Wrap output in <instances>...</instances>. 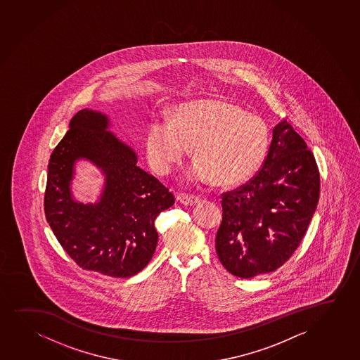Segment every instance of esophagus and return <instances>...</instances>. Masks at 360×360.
Wrapping results in <instances>:
<instances>
[{"label": "esophagus", "instance_id": "1", "mask_svg": "<svg viewBox=\"0 0 360 360\" xmlns=\"http://www.w3.org/2000/svg\"><path fill=\"white\" fill-rule=\"evenodd\" d=\"M177 200L183 204V205H195L196 202H199L200 198L194 194H186V193H181L177 196Z\"/></svg>", "mask_w": 360, "mask_h": 360}]
</instances>
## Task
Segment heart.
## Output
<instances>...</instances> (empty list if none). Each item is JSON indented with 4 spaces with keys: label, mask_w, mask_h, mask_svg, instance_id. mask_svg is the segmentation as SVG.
I'll list each match as a JSON object with an SVG mask.
<instances>
[{
    "label": "heart",
    "mask_w": 360,
    "mask_h": 360,
    "mask_svg": "<svg viewBox=\"0 0 360 360\" xmlns=\"http://www.w3.org/2000/svg\"><path fill=\"white\" fill-rule=\"evenodd\" d=\"M270 131L260 117L233 103L210 100L182 105L172 120H154L145 138L151 167L167 174L193 146L187 181L232 187L252 177L266 158Z\"/></svg>",
    "instance_id": "1"
}]
</instances>
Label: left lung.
<instances>
[{
	"label": "left lung",
	"mask_w": 360,
	"mask_h": 360,
	"mask_svg": "<svg viewBox=\"0 0 360 360\" xmlns=\"http://www.w3.org/2000/svg\"><path fill=\"white\" fill-rule=\"evenodd\" d=\"M272 136L257 174L221 195L216 252L224 269L240 278L282 266L299 247L318 205L320 173L313 153L287 121Z\"/></svg>",
	"instance_id": "obj_1"
}]
</instances>
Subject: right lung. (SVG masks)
Wrapping results in <instances>:
<instances>
[{
    "instance_id": "1",
    "label": "right lung",
    "mask_w": 360,
    "mask_h": 360,
    "mask_svg": "<svg viewBox=\"0 0 360 360\" xmlns=\"http://www.w3.org/2000/svg\"><path fill=\"white\" fill-rule=\"evenodd\" d=\"M108 117L80 110L52 151L44 210L58 243L83 270L126 278L141 272L158 244L155 219L174 204L172 193L138 167L136 155L108 131ZM103 169L107 184L98 205L71 199L75 159Z\"/></svg>"
}]
</instances>
